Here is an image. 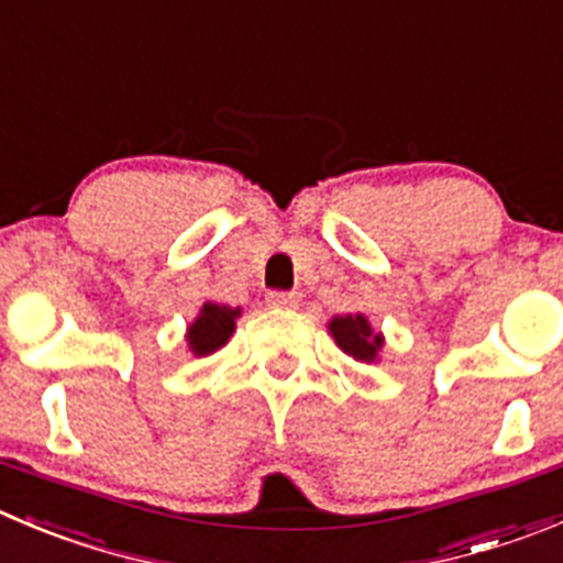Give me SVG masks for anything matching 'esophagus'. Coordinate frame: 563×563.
Masks as SVG:
<instances>
[{
	"label": "esophagus",
	"instance_id": "1",
	"mask_svg": "<svg viewBox=\"0 0 563 563\" xmlns=\"http://www.w3.org/2000/svg\"><path fill=\"white\" fill-rule=\"evenodd\" d=\"M267 303H271L273 309H296L298 307V292L273 290V292H267Z\"/></svg>",
	"mask_w": 563,
	"mask_h": 563
}]
</instances>
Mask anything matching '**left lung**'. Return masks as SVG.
Here are the masks:
<instances>
[{
    "label": "left lung",
    "mask_w": 563,
    "mask_h": 563,
    "mask_svg": "<svg viewBox=\"0 0 563 563\" xmlns=\"http://www.w3.org/2000/svg\"><path fill=\"white\" fill-rule=\"evenodd\" d=\"M331 334H334L336 345L347 353V356L358 358V362H373L382 347V336L373 334L371 323L362 314H345V318L331 320Z\"/></svg>",
    "instance_id": "8db88e82"
}]
</instances>
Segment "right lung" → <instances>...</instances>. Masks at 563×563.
<instances>
[{
  "mask_svg": "<svg viewBox=\"0 0 563 563\" xmlns=\"http://www.w3.org/2000/svg\"><path fill=\"white\" fill-rule=\"evenodd\" d=\"M238 314L240 309L223 307V303H205V309H201V314L196 318V323L187 331L190 351L196 353V356H207V353L227 345V340L234 331V318H238Z\"/></svg>",
  "mask_w": 563,
  "mask_h": 563,
  "instance_id": "right-lung-1",
  "label": "right lung"
}]
</instances>
